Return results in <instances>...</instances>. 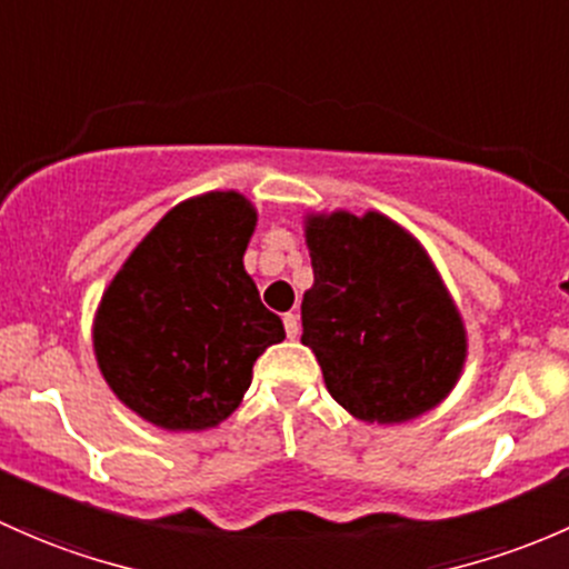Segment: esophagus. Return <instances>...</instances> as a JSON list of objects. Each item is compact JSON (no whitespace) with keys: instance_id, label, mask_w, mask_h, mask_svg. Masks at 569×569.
Returning a JSON list of instances; mask_svg holds the SVG:
<instances>
[{"instance_id":"34e87169","label":"esophagus","mask_w":569,"mask_h":569,"mask_svg":"<svg viewBox=\"0 0 569 569\" xmlns=\"http://www.w3.org/2000/svg\"><path fill=\"white\" fill-rule=\"evenodd\" d=\"M282 323H284V331H287V337H298V315H292V312H287L284 318H282Z\"/></svg>"}]
</instances>
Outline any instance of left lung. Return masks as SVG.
<instances>
[{"label":"left lung","mask_w":569,"mask_h":569,"mask_svg":"<svg viewBox=\"0 0 569 569\" xmlns=\"http://www.w3.org/2000/svg\"><path fill=\"white\" fill-rule=\"evenodd\" d=\"M315 284L301 342L350 416L402 425L441 406L468 356L466 323L441 273L406 227L378 210L307 213Z\"/></svg>","instance_id":"left-lung-1"}]
</instances>
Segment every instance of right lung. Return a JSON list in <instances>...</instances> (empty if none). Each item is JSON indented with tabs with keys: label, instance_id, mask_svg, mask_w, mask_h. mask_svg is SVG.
<instances>
[{
	"label": "right lung",
	"instance_id": "1",
	"mask_svg": "<svg viewBox=\"0 0 569 569\" xmlns=\"http://www.w3.org/2000/svg\"><path fill=\"white\" fill-rule=\"evenodd\" d=\"M257 210L238 191L174 204L114 273L92 350L117 400L169 432L221 425L251 383V367L282 342L243 268Z\"/></svg>",
	"mask_w": 569,
	"mask_h": 569
}]
</instances>
